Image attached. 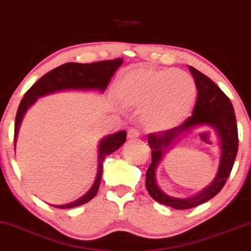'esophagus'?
<instances>
[{"instance_id":"1","label":"esophagus","mask_w":251,"mask_h":251,"mask_svg":"<svg viewBox=\"0 0 251 251\" xmlns=\"http://www.w3.org/2000/svg\"><path fill=\"white\" fill-rule=\"evenodd\" d=\"M138 137H139V131H138L137 129L131 128V129L128 130V139L133 140V139H136V138H138Z\"/></svg>"}]
</instances>
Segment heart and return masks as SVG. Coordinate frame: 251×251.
Returning <instances> with one entry per match:
<instances>
[{
  "label": "heart",
  "mask_w": 251,
  "mask_h": 251,
  "mask_svg": "<svg viewBox=\"0 0 251 251\" xmlns=\"http://www.w3.org/2000/svg\"><path fill=\"white\" fill-rule=\"evenodd\" d=\"M115 93L126 106L144 108L141 119L147 129L165 131L188 117L197 88L187 72L137 67L123 72Z\"/></svg>",
  "instance_id": "heart-1"
}]
</instances>
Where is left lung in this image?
Segmentation results:
<instances>
[{"label": "left lung", "instance_id": "obj_1", "mask_svg": "<svg viewBox=\"0 0 251 251\" xmlns=\"http://www.w3.org/2000/svg\"><path fill=\"white\" fill-rule=\"evenodd\" d=\"M188 68L194 77L198 92L192 115L176 128L150 133L147 136L148 145L151 150V163L146 172V189L155 201L174 209L192 208L215 197L226 182L238 152L237 120L231 100L207 75L197 69ZM205 126L213 128L219 139L220 162L216 177L206 188L190 198H173L165 194L155 180L158 164L181 137L192 129Z\"/></svg>", "mask_w": 251, "mask_h": 251}]
</instances>
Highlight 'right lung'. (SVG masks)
Returning a JSON list of instances; mask_svg holds the SVG:
<instances>
[{"mask_svg": "<svg viewBox=\"0 0 251 251\" xmlns=\"http://www.w3.org/2000/svg\"><path fill=\"white\" fill-rule=\"evenodd\" d=\"M123 63L122 57L108 61H100L95 63H64L53 69L39 79L25 94L18 107L16 123H14V150H16L17 138L19 133L21 122L27 111L34 105L38 99L61 92H85L103 94L110 83L114 72ZM126 131L121 130L115 133L101 138L99 143V166H97L96 179L92 188L77 201L64 205H52L56 208H74L81 206L95 197L99 191L101 173H103V161L107 155L119 150L126 143Z\"/></svg>", "mask_w": 251, "mask_h": 251, "instance_id": "right-lung-1", "label": "right lung"}]
</instances>
